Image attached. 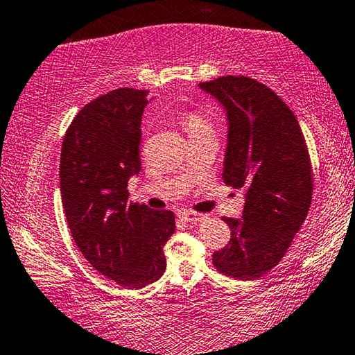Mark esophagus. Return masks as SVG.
<instances>
[{
	"instance_id": "34e87169",
	"label": "esophagus",
	"mask_w": 355,
	"mask_h": 355,
	"mask_svg": "<svg viewBox=\"0 0 355 355\" xmlns=\"http://www.w3.org/2000/svg\"><path fill=\"white\" fill-rule=\"evenodd\" d=\"M179 219L187 223H195L203 219V214H200V212H195V211H182L179 212Z\"/></svg>"
}]
</instances>
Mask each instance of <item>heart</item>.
<instances>
[{
	"instance_id": "heart-1",
	"label": "heart",
	"mask_w": 355,
	"mask_h": 355,
	"mask_svg": "<svg viewBox=\"0 0 355 355\" xmlns=\"http://www.w3.org/2000/svg\"><path fill=\"white\" fill-rule=\"evenodd\" d=\"M181 123L185 132H187L190 139H196L200 138V136H205L214 132L208 119L195 111L185 112L181 117Z\"/></svg>"
}]
</instances>
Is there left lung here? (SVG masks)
I'll return each instance as SVG.
<instances>
[{
    "mask_svg": "<svg viewBox=\"0 0 355 355\" xmlns=\"http://www.w3.org/2000/svg\"><path fill=\"white\" fill-rule=\"evenodd\" d=\"M200 87L227 109L223 181L246 189L243 219L222 217L232 236L212 263L234 279H257L282 260L308 216L314 181L306 141L292 109L259 80L222 76Z\"/></svg>",
    "mask_w": 355,
    "mask_h": 355,
    "instance_id": "8db88e82",
    "label": "left lung"
}]
</instances>
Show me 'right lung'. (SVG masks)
<instances>
[{"instance_id":"add662e5","label":"right lung","mask_w":355,"mask_h":355,"mask_svg":"<svg viewBox=\"0 0 355 355\" xmlns=\"http://www.w3.org/2000/svg\"><path fill=\"white\" fill-rule=\"evenodd\" d=\"M147 90L121 87L85 105L67 130L60 192L69 232L87 261L125 288H141L166 270L163 246L176 228L173 211L130 201L141 170V119Z\"/></svg>"}]
</instances>
